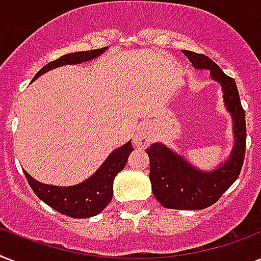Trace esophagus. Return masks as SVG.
Instances as JSON below:
<instances>
[{
  "label": "esophagus",
  "instance_id": "obj_1",
  "mask_svg": "<svg viewBox=\"0 0 261 261\" xmlns=\"http://www.w3.org/2000/svg\"><path fill=\"white\" fill-rule=\"evenodd\" d=\"M153 142V134L151 130L147 126H141L138 131L135 133L134 138H133V143L135 147L143 149V147L150 146V143Z\"/></svg>",
  "mask_w": 261,
  "mask_h": 261
}]
</instances>
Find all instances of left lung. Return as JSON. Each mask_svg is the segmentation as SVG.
Instances as JSON below:
<instances>
[{"label": "left lung", "mask_w": 261, "mask_h": 261, "mask_svg": "<svg viewBox=\"0 0 261 261\" xmlns=\"http://www.w3.org/2000/svg\"><path fill=\"white\" fill-rule=\"evenodd\" d=\"M192 66L198 70H208L211 79L221 85L223 104L233 120L234 145L225 163L211 171H202L182 155L177 154L164 143H153L146 150L150 160L151 190L164 207L174 210H202L214 204L223 192L237 180L247 146L245 112L234 80L203 54L182 50Z\"/></svg>", "instance_id": "1"}]
</instances>
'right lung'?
Returning <instances> with one entry per match:
<instances>
[{"mask_svg":"<svg viewBox=\"0 0 261 261\" xmlns=\"http://www.w3.org/2000/svg\"><path fill=\"white\" fill-rule=\"evenodd\" d=\"M107 50L108 47H102L97 50L79 51V53L62 55L61 58L55 59L53 62L47 63L46 66H43L36 73L32 81L38 80L42 74L57 67L92 61L104 54ZM133 150L134 147L131 145V141L115 149L90 177L74 186L59 187L53 186V184H43L35 180L25 171H24V174L30 182L31 188L38 195V198L42 199L43 202L53 207L54 210L71 218H89V217L100 214L110 204L112 200V195H114V188H112L114 178L126 167L127 159Z\"/></svg>","mask_w":261,"mask_h":261,"instance_id":"obj_1","label":"right lung"}]
</instances>
